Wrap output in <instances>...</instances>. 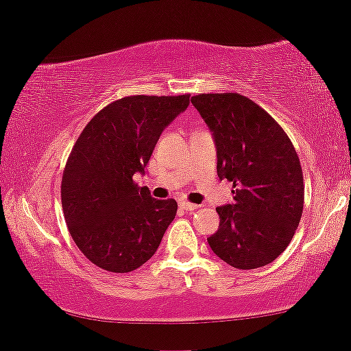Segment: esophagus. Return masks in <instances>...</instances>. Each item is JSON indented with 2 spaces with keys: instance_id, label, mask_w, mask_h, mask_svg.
<instances>
[{
  "instance_id": "34e87169",
  "label": "esophagus",
  "mask_w": 351,
  "mask_h": 351,
  "mask_svg": "<svg viewBox=\"0 0 351 351\" xmlns=\"http://www.w3.org/2000/svg\"><path fill=\"white\" fill-rule=\"evenodd\" d=\"M179 206H180V208H182V209H184V210H196V209H198V208H199V206H198V204L189 203V201H182V203H180Z\"/></svg>"
}]
</instances>
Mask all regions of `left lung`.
I'll use <instances>...</instances> for the list:
<instances>
[{
	"mask_svg": "<svg viewBox=\"0 0 351 351\" xmlns=\"http://www.w3.org/2000/svg\"><path fill=\"white\" fill-rule=\"evenodd\" d=\"M191 104L213 132L219 179L233 184V204L220 206L210 249L239 270L268 265L289 246L304 209V174L291 138L251 99L198 94Z\"/></svg>",
	"mask_w": 351,
	"mask_h": 351,
	"instance_id": "obj_1",
	"label": "left lung"
}]
</instances>
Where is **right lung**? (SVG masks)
<instances>
[{
  "mask_svg": "<svg viewBox=\"0 0 351 351\" xmlns=\"http://www.w3.org/2000/svg\"><path fill=\"white\" fill-rule=\"evenodd\" d=\"M190 94L128 95L100 110L75 142L62 176V209L76 246L94 265L128 273L142 267L174 220L176 199H155L143 174L167 124Z\"/></svg>",
  "mask_w": 351,
  "mask_h": 351,
  "instance_id": "right-lung-1",
  "label": "right lung"
}]
</instances>
